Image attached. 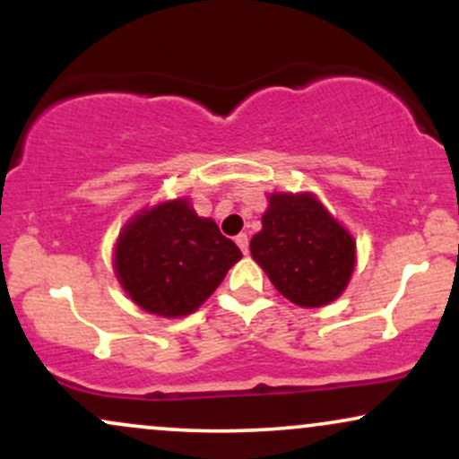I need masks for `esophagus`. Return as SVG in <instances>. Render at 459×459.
<instances>
[{"mask_svg": "<svg viewBox=\"0 0 459 459\" xmlns=\"http://www.w3.org/2000/svg\"><path fill=\"white\" fill-rule=\"evenodd\" d=\"M235 241H237V246H239V250L244 252V255H247V235L239 233L235 237Z\"/></svg>", "mask_w": 459, "mask_h": 459, "instance_id": "1", "label": "esophagus"}]
</instances>
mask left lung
I'll return each instance as SVG.
<instances>
[{"instance_id":"left-lung-1","label":"left lung","mask_w":459,"mask_h":459,"mask_svg":"<svg viewBox=\"0 0 459 459\" xmlns=\"http://www.w3.org/2000/svg\"><path fill=\"white\" fill-rule=\"evenodd\" d=\"M250 252L284 298L304 308L334 302L356 265V241L313 194L276 192Z\"/></svg>"}]
</instances>
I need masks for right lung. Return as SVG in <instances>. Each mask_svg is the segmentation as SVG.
I'll return each mask as SVG.
<instances>
[{"label": "right lung", "instance_id": "right-lung-1", "mask_svg": "<svg viewBox=\"0 0 459 459\" xmlns=\"http://www.w3.org/2000/svg\"><path fill=\"white\" fill-rule=\"evenodd\" d=\"M241 250L187 198L144 209L116 241L114 270L127 296L160 317H186L204 302Z\"/></svg>", "mask_w": 459, "mask_h": 459}]
</instances>
